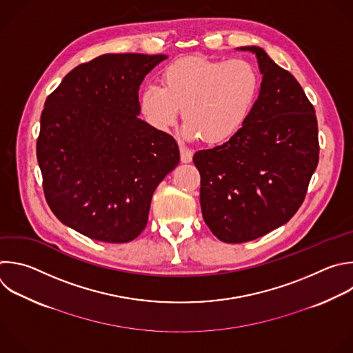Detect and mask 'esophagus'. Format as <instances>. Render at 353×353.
Segmentation results:
<instances>
[{
	"label": "esophagus",
	"mask_w": 353,
	"mask_h": 353,
	"mask_svg": "<svg viewBox=\"0 0 353 353\" xmlns=\"http://www.w3.org/2000/svg\"><path fill=\"white\" fill-rule=\"evenodd\" d=\"M180 158L183 163H190L192 161V152L188 148L180 145Z\"/></svg>",
	"instance_id": "esophagus-1"
}]
</instances>
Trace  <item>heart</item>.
I'll return each instance as SVG.
<instances>
[{"label":"heart","mask_w":353,"mask_h":353,"mask_svg":"<svg viewBox=\"0 0 353 353\" xmlns=\"http://www.w3.org/2000/svg\"><path fill=\"white\" fill-rule=\"evenodd\" d=\"M258 92L259 74L250 61L188 57L163 69L162 87L141 91L140 109L159 132L173 128L183 109L184 137L217 144L243 128Z\"/></svg>","instance_id":"b5f03b06"}]
</instances>
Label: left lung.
I'll return each mask as SVG.
<instances>
[{
    "label": "left lung",
    "instance_id": "8db88e82",
    "mask_svg": "<svg viewBox=\"0 0 353 353\" xmlns=\"http://www.w3.org/2000/svg\"><path fill=\"white\" fill-rule=\"evenodd\" d=\"M239 50L256 55L258 99L227 143L192 158L203 220L228 244L256 240L285 224L302 205L319 162L316 113L301 84L261 47Z\"/></svg>",
    "mask_w": 353,
    "mask_h": 353
}]
</instances>
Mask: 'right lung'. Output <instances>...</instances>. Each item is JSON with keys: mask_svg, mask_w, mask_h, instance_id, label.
Segmentation results:
<instances>
[{"mask_svg": "<svg viewBox=\"0 0 353 353\" xmlns=\"http://www.w3.org/2000/svg\"><path fill=\"white\" fill-rule=\"evenodd\" d=\"M168 55L105 54L70 70L44 103L37 161L52 213L83 236L122 244L145 228L176 140L141 121L139 90Z\"/></svg>", "mask_w": 353, "mask_h": 353, "instance_id": "1", "label": "right lung"}]
</instances>
